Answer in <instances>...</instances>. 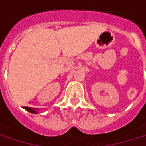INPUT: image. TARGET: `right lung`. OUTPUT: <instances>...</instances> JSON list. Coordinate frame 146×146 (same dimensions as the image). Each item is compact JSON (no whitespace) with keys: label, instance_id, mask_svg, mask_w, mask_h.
Instances as JSON below:
<instances>
[{"label":"right lung","instance_id":"obj_1","mask_svg":"<svg viewBox=\"0 0 146 146\" xmlns=\"http://www.w3.org/2000/svg\"><path fill=\"white\" fill-rule=\"evenodd\" d=\"M23 109H25L26 111H28L29 112H30V113H34V114H37V113H39L40 112V109H37V108H32V107H29V106H24L23 107Z\"/></svg>","mask_w":146,"mask_h":146}]
</instances>
